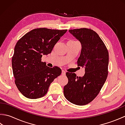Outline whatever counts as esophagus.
<instances>
[{
  "label": "esophagus",
  "instance_id": "obj_1",
  "mask_svg": "<svg viewBox=\"0 0 125 125\" xmlns=\"http://www.w3.org/2000/svg\"><path fill=\"white\" fill-rule=\"evenodd\" d=\"M65 73H65V71L64 70H63L62 71V75H65Z\"/></svg>",
  "mask_w": 125,
  "mask_h": 125
}]
</instances>
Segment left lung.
<instances>
[{
    "label": "left lung",
    "instance_id": "8db88e82",
    "mask_svg": "<svg viewBox=\"0 0 125 125\" xmlns=\"http://www.w3.org/2000/svg\"><path fill=\"white\" fill-rule=\"evenodd\" d=\"M81 42L82 50L77 64L85 69L83 77L67 73L68 83L63 89L68 101L77 105L87 104L99 94L108 75V52L99 36L85 28L69 30Z\"/></svg>",
    "mask_w": 125,
    "mask_h": 125
}]
</instances>
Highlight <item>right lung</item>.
Here are the masks:
<instances>
[{
    "label": "right lung",
    "mask_w": 125,
    "mask_h": 125,
    "mask_svg": "<svg viewBox=\"0 0 125 125\" xmlns=\"http://www.w3.org/2000/svg\"><path fill=\"white\" fill-rule=\"evenodd\" d=\"M67 30L34 29L16 44L12 65L15 83L26 98L37 99L47 94L50 84L60 76V68L48 67L41 62L42 55L52 52L55 44Z\"/></svg>",
    "instance_id": "right-lung-1"
}]
</instances>
